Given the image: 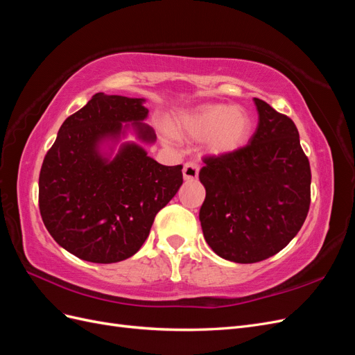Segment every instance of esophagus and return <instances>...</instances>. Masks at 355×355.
Returning a JSON list of instances; mask_svg holds the SVG:
<instances>
[{"mask_svg":"<svg viewBox=\"0 0 355 355\" xmlns=\"http://www.w3.org/2000/svg\"><path fill=\"white\" fill-rule=\"evenodd\" d=\"M198 171H200V167L196 163H192V161H188V163H185L184 166V179L185 180L197 179Z\"/></svg>","mask_w":355,"mask_h":355,"instance_id":"34e87169","label":"esophagus"}]
</instances>
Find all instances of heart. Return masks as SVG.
<instances>
[{"instance_id": "heart-1", "label": "heart", "mask_w": 355, "mask_h": 355, "mask_svg": "<svg viewBox=\"0 0 355 355\" xmlns=\"http://www.w3.org/2000/svg\"><path fill=\"white\" fill-rule=\"evenodd\" d=\"M252 118L240 106L201 105L178 116L175 132L191 139H204L211 154H230L245 145L252 135Z\"/></svg>"}]
</instances>
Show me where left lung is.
Returning <instances> with one entry per match:
<instances>
[{"instance_id": "1", "label": "left lung", "mask_w": 355, "mask_h": 355, "mask_svg": "<svg viewBox=\"0 0 355 355\" xmlns=\"http://www.w3.org/2000/svg\"><path fill=\"white\" fill-rule=\"evenodd\" d=\"M259 123L237 151L202 158L204 239L223 259L254 263L274 256L302 228L311 167L295 123L254 98Z\"/></svg>"}]
</instances>
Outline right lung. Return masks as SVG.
I'll return each instance as SVG.
<instances>
[{"mask_svg":"<svg viewBox=\"0 0 355 355\" xmlns=\"http://www.w3.org/2000/svg\"><path fill=\"white\" fill-rule=\"evenodd\" d=\"M142 103L96 93L63 121L42 161V222L59 245L83 261L114 263L133 256L184 182L180 164H158L135 144L123 145L112 161L99 154V144L116 139L127 121H135L142 141H155L153 128L139 123L148 115Z\"/></svg>","mask_w":355,"mask_h":355,"instance_id":"add662e5","label":"right lung"}]
</instances>
